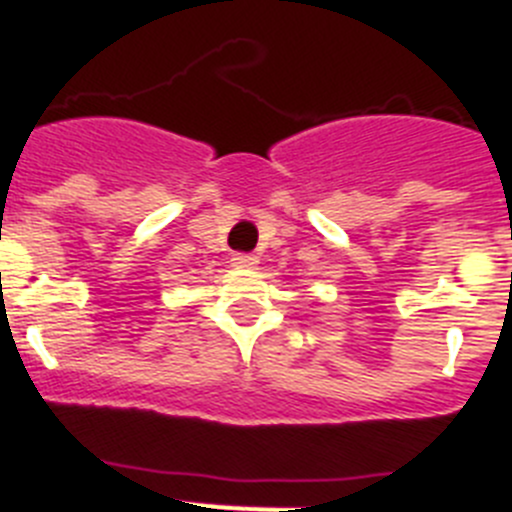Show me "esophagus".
<instances>
[{"mask_svg": "<svg viewBox=\"0 0 512 512\" xmlns=\"http://www.w3.org/2000/svg\"><path fill=\"white\" fill-rule=\"evenodd\" d=\"M232 265L234 267H255L257 257L250 255V252H237V255H232Z\"/></svg>", "mask_w": 512, "mask_h": 512, "instance_id": "1", "label": "esophagus"}]
</instances>
